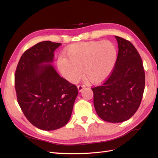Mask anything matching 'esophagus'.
Listing matches in <instances>:
<instances>
[{
	"label": "esophagus",
	"mask_w": 158,
	"mask_h": 158,
	"mask_svg": "<svg viewBox=\"0 0 158 158\" xmlns=\"http://www.w3.org/2000/svg\"><path fill=\"white\" fill-rule=\"evenodd\" d=\"M85 88V85H79L78 87H77V88H78V91L80 92L82 91V89Z\"/></svg>",
	"instance_id": "obj_1"
}]
</instances>
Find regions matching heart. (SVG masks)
Masks as SVG:
<instances>
[{
	"instance_id": "1",
	"label": "heart",
	"mask_w": 158,
	"mask_h": 158,
	"mask_svg": "<svg viewBox=\"0 0 158 158\" xmlns=\"http://www.w3.org/2000/svg\"><path fill=\"white\" fill-rule=\"evenodd\" d=\"M59 57L57 66L61 75L75 83L82 75L92 84H100L109 78L115 66L117 50L110 41H94L74 43ZM82 71H81V69Z\"/></svg>"
}]
</instances>
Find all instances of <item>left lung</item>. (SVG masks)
Returning a JSON list of instances; mask_svg holds the SVG:
<instances>
[{"label":"left lung","mask_w":158,"mask_h":158,"mask_svg":"<svg viewBox=\"0 0 158 158\" xmlns=\"http://www.w3.org/2000/svg\"><path fill=\"white\" fill-rule=\"evenodd\" d=\"M118 55L112 73L101 86L92 88L98 115L111 123L123 122L138 110L145 89L142 59L132 43L115 36Z\"/></svg>","instance_id":"1"}]
</instances>
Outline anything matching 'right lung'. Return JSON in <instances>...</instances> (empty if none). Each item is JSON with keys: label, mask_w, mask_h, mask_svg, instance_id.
Here are the masks:
<instances>
[{"label": "right lung", "mask_w": 158, "mask_h": 158, "mask_svg": "<svg viewBox=\"0 0 158 158\" xmlns=\"http://www.w3.org/2000/svg\"><path fill=\"white\" fill-rule=\"evenodd\" d=\"M61 43H38L23 53L17 66L15 88L25 117L38 128L51 131L65 126L78 89L59 75L51 64Z\"/></svg>", "instance_id": "add662e5"}]
</instances>
